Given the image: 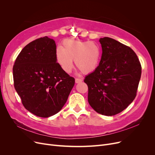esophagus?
Here are the masks:
<instances>
[{"mask_svg":"<svg viewBox=\"0 0 155 155\" xmlns=\"http://www.w3.org/2000/svg\"><path fill=\"white\" fill-rule=\"evenodd\" d=\"M82 80H83L81 79V78H75V83H76V84H78V83H80V82H82Z\"/></svg>","mask_w":155,"mask_h":155,"instance_id":"esophagus-1","label":"esophagus"}]
</instances>
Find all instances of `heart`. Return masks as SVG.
Masks as SVG:
<instances>
[{
  "label": "heart",
  "mask_w": 155,
  "mask_h": 155,
  "mask_svg": "<svg viewBox=\"0 0 155 155\" xmlns=\"http://www.w3.org/2000/svg\"><path fill=\"white\" fill-rule=\"evenodd\" d=\"M102 51L101 47L96 43L86 41L65 39L61 47L55 51V59L62 70L70 73L73 68V60L84 73H90L98 67Z\"/></svg>",
  "instance_id": "heart-1"
}]
</instances>
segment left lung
<instances>
[{
  "label": "left lung",
  "mask_w": 155,
  "mask_h": 155,
  "mask_svg": "<svg viewBox=\"0 0 155 155\" xmlns=\"http://www.w3.org/2000/svg\"><path fill=\"white\" fill-rule=\"evenodd\" d=\"M99 42L102 49L99 65L84 79L88 101L97 112L114 116L135 99L141 65L130 47L108 37L101 38Z\"/></svg>",
  "instance_id": "1"
}]
</instances>
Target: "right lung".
Listing matches in <instances>:
<instances>
[{"label": "right lung", "instance_id": "1", "mask_svg": "<svg viewBox=\"0 0 155 155\" xmlns=\"http://www.w3.org/2000/svg\"><path fill=\"white\" fill-rule=\"evenodd\" d=\"M56 50L53 39L40 38L22 49L13 66L14 85L22 105L41 117L58 113L75 85V78L56 62Z\"/></svg>", "mask_w": 155, "mask_h": 155}]
</instances>
